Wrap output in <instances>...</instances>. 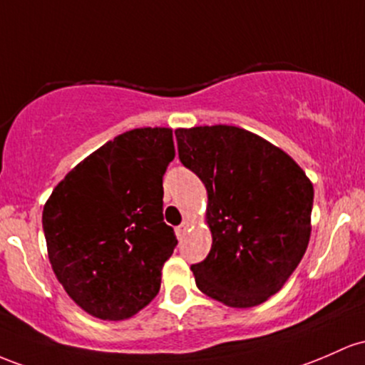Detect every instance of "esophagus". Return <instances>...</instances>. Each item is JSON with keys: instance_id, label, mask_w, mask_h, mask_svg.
<instances>
[{"instance_id": "obj_1", "label": "esophagus", "mask_w": 365, "mask_h": 365, "mask_svg": "<svg viewBox=\"0 0 365 365\" xmlns=\"http://www.w3.org/2000/svg\"><path fill=\"white\" fill-rule=\"evenodd\" d=\"M187 227H190V222H187V220H184V222L181 224V226H178V227H175V235H178L179 240H182L184 235H186Z\"/></svg>"}]
</instances>
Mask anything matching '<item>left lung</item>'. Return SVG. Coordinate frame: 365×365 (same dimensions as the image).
Segmentation results:
<instances>
[{"instance_id":"left-lung-1","label":"left lung","mask_w":365,"mask_h":365,"mask_svg":"<svg viewBox=\"0 0 365 365\" xmlns=\"http://www.w3.org/2000/svg\"><path fill=\"white\" fill-rule=\"evenodd\" d=\"M179 160L207 187L212 248L191 265L196 286L227 307L264 304L310 240L314 186L289 155L235 125L178 129Z\"/></svg>"}]
</instances>
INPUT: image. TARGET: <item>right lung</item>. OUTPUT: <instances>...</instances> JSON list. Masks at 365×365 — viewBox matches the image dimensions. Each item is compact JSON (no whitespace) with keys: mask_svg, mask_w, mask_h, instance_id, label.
Segmentation results:
<instances>
[{"mask_svg":"<svg viewBox=\"0 0 365 365\" xmlns=\"http://www.w3.org/2000/svg\"><path fill=\"white\" fill-rule=\"evenodd\" d=\"M174 157L172 129L128 130L73 167L44 205L53 272L94 317H133L160 289L178 245L162 214V179Z\"/></svg>","mask_w":365,"mask_h":365,"instance_id":"1","label":"right lung"}]
</instances>
